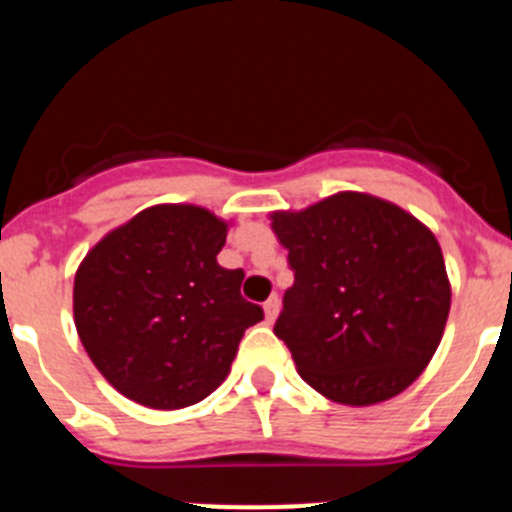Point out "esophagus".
Segmentation results:
<instances>
[{"label":"esophagus","mask_w":512,"mask_h":512,"mask_svg":"<svg viewBox=\"0 0 512 512\" xmlns=\"http://www.w3.org/2000/svg\"><path fill=\"white\" fill-rule=\"evenodd\" d=\"M264 315H266V323H274L279 315V297H269L264 302Z\"/></svg>","instance_id":"obj_1"}]
</instances>
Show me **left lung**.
I'll list each match as a JSON object with an SVG mask.
<instances>
[{"instance_id": "8db88e82", "label": "left lung", "mask_w": 512, "mask_h": 512, "mask_svg": "<svg viewBox=\"0 0 512 512\" xmlns=\"http://www.w3.org/2000/svg\"><path fill=\"white\" fill-rule=\"evenodd\" d=\"M269 220L295 271L274 333L300 377L351 408L408 390L431 364L451 310L431 228L366 192L330 194Z\"/></svg>"}]
</instances>
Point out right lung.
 I'll return each mask as SVG.
<instances>
[{
	"label": "right lung",
	"mask_w": 512,
	"mask_h": 512,
	"mask_svg": "<svg viewBox=\"0 0 512 512\" xmlns=\"http://www.w3.org/2000/svg\"><path fill=\"white\" fill-rule=\"evenodd\" d=\"M230 223L200 205H153L117 225L74 277V323L89 359L128 400L179 410L228 377L264 310L223 269Z\"/></svg>",
	"instance_id": "1"
}]
</instances>
